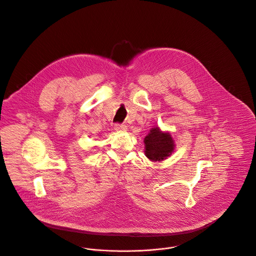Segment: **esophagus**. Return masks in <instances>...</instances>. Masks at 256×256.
Segmentation results:
<instances>
[{
    "mask_svg": "<svg viewBox=\"0 0 256 256\" xmlns=\"http://www.w3.org/2000/svg\"><path fill=\"white\" fill-rule=\"evenodd\" d=\"M114 130L115 131H126L127 130V126L125 124H115Z\"/></svg>",
    "mask_w": 256,
    "mask_h": 256,
    "instance_id": "esophagus-1",
    "label": "esophagus"
}]
</instances>
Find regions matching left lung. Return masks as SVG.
I'll return each mask as SVG.
<instances>
[{"mask_svg": "<svg viewBox=\"0 0 256 256\" xmlns=\"http://www.w3.org/2000/svg\"><path fill=\"white\" fill-rule=\"evenodd\" d=\"M145 154L150 160H162L170 156L174 152V144L170 133H162L156 127L152 128L144 140Z\"/></svg>", "mask_w": 256, "mask_h": 256, "instance_id": "left-lung-1", "label": "left lung"}]
</instances>
